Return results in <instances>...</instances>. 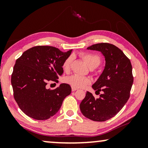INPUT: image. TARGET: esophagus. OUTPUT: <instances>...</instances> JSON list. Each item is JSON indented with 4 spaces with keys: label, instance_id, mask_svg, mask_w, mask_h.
Here are the masks:
<instances>
[{
    "label": "esophagus",
    "instance_id": "obj_1",
    "mask_svg": "<svg viewBox=\"0 0 148 148\" xmlns=\"http://www.w3.org/2000/svg\"><path fill=\"white\" fill-rule=\"evenodd\" d=\"M71 90H72V92H75V91L77 90V88H74V87H71Z\"/></svg>",
    "mask_w": 148,
    "mask_h": 148
}]
</instances>
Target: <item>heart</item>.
Masks as SVG:
<instances>
[{"mask_svg":"<svg viewBox=\"0 0 148 148\" xmlns=\"http://www.w3.org/2000/svg\"><path fill=\"white\" fill-rule=\"evenodd\" d=\"M82 57L88 64L89 67L96 68L100 65L101 62V58L100 56L94 54H83ZM73 60V56H69L64 60L62 64V68L65 72H68L70 69L71 63ZM65 82L67 83L72 87L76 88H83L91 84V79L87 77H83L77 74H73L72 75L68 76L65 78Z\"/></svg>","mask_w":148,"mask_h":148,"instance_id":"heart-1","label":"heart"}]
</instances>
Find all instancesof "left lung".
<instances>
[{
    "mask_svg": "<svg viewBox=\"0 0 148 148\" xmlns=\"http://www.w3.org/2000/svg\"><path fill=\"white\" fill-rule=\"evenodd\" d=\"M87 50L100 52L104 56V70L92 86L96 92L103 93L95 98L87 92L79 108L86 118L102 122L114 116L129 100L133 83L132 66L122 50L111 44H94Z\"/></svg>",
    "mask_w": 148,
    "mask_h": 148,
    "instance_id": "obj_1",
    "label": "left lung"
}]
</instances>
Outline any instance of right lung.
<instances>
[{"label":"right lung","instance_id":"obj_1","mask_svg":"<svg viewBox=\"0 0 148 148\" xmlns=\"http://www.w3.org/2000/svg\"><path fill=\"white\" fill-rule=\"evenodd\" d=\"M71 52L38 46L26 50L16 60L11 75L14 98L28 116L48 119L59 110L64 99L71 94L69 84H61L52 90L46 88V85L52 81L58 82L63 73V62Z\"/></svg>","mask_w":148,"mask_h":148}]
</instances>
